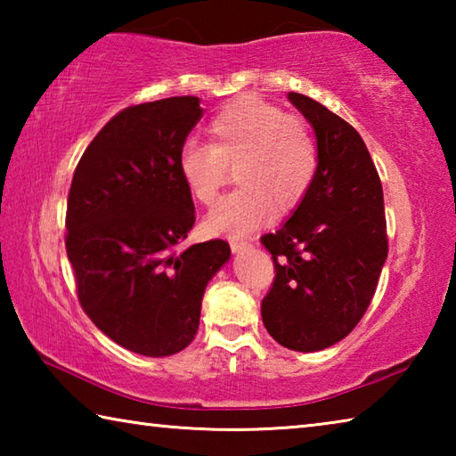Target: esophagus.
<instances>
[{
    "mask_svg": "<svg viewBox=\"0 0 456 456\" xmlns=\"http://www.w3.org/2000/svg\"><path fill=\"white\" fill-rule=\"evenodd\" d=\"M229 245H231V251H233V253L245 251V249H249V247H251V243L247 241V239H237V237H231Z\"/></svg>",
    "mask_w": 456,
    "mask_h": 456,
    "instance_id": "obj_1",
    "label": "esophagus"
}]
</instances>
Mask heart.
I'll use <instances>...</instances> for the list:
<instances>
[{
    "mask_svg": "<svg viewBox=\"0 0 456 456\" xmlns=\"http://www.w3.org/2000/svg\"><path fill=\"white\" fill-rule=\"evenodd\" d=\"M209 144L189 142L179 173L200 205L217 203L231 168L241 184L215 207L205 227L241 237L289 211L310 192L318 173V144L302 118L259 98H239L209 122Z\"/></svg>",
    "mask_w": 456,
    "mask_h": 456,
    "instance_id": "heart-1",
    "label": "heart"
}]
</instances>
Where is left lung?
Returning a JSON list of instances; mask_svg holds the SVG:
<instances>
[{"mask_svg":"<svg viewBox=\"0 0 456 456\" xmlns=\"http://www.w3.org/2000/svg\"><path fill=\"white\" fill-rule=\"evenodd\" d=\"M318 141V173L288 223L261 237L275 280L261 318L277 344L318 352L344 339L372 302L388 257L384 195L356 128L314 98L289 92Z\"/></svg>","mask_w":456,"mask_h":456,"instance_id":"1","label":"left lung"}]
</instances>
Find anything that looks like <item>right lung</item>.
<instances>
[{
	"instance_id": "right-lung-1",
	"label": "right lung",
	"mask_w": 456,
	"mask_h": 456,
	"mask_svg": "<svg viewBox=\"0 0 456 456\" xmlns=\"http://www.w3.org/2000/svg\"><path fill=\"white\" fill-rule=\"evenodd\" d=\"M197 96L128 106L94 136L68 192L66 251L80 305L122 348L171 356L192 342L229 243L183 245L195 205L179 173Z\"/></svg>"
}]
</instances>
